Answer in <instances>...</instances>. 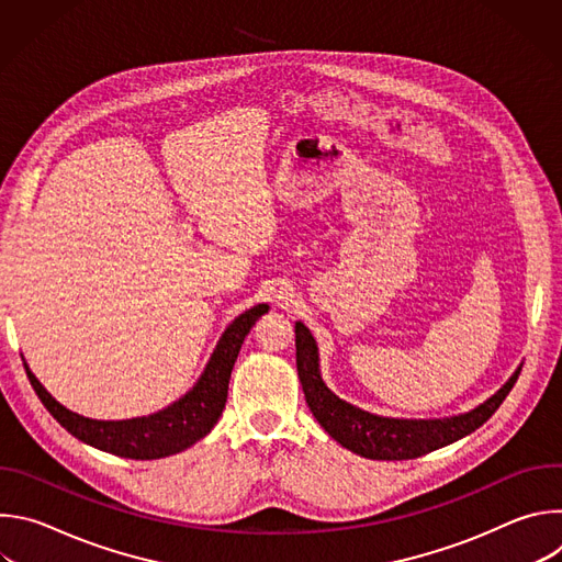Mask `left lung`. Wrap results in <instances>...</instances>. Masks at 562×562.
I'll use <instances>...</instances> for the list:
<instances>
[{
    "instance_id": "left-lung-1",
    "label": "left lung",
    "mask_w": 562,
    "mask_h": 562,
    "mask_svg": "<svg viewBox=\"0 0 562 562\" xmlns=\"http://www.w3.org/2000/svg\"><path fill=\"white\" fill-rule=\"evenodd\" d=\"M295 364L315 420L345 449L371 460H412L469 436L494 416L520 375L518 369L487 403L469 414L445 420H397L373 416L345 403L323 382L317 345L302 323H295Z\"/></svg>"
}]
</instances>
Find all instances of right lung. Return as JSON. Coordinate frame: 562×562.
I'll use <instances>...</instances> for the list:
<instances>
[{"instance_id":"right-lung-1","label":"right lung","mask_w":562,"mask_h":562,"mask_svg":"<svg viewBox=\"0 0 562 562\" xmlns=\"http://www.w3.org/2000/svg\"><path fill=\"white\" fill-rule=\"evenodd\" d=\"M269 311V304H258L243 315H237L228 329L222 334L204 373L198 384L180 397L171 407L144 418L131 420H93L61 407L57 400L42 386V382L26 367L29 380L42 400L48 414L77 440H82L95 449L133 458V460H155L180 453L204 438L222 416L228 393V380L233 364L237 360L247 334L256 325V319Z\"/></svg>"}]
</instances>
